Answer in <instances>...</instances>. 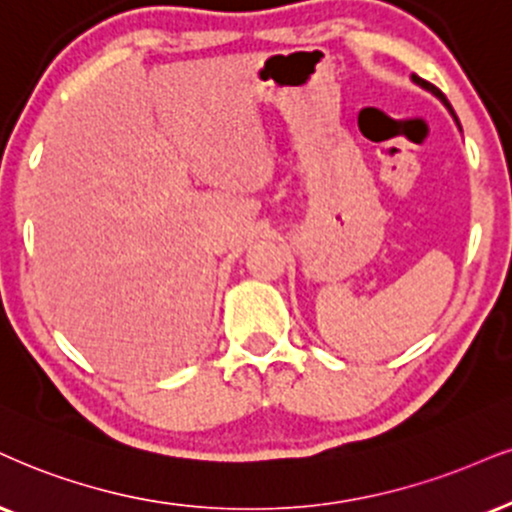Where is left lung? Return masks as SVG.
<instances>
[{"instance_id":"obj_1","label":"left lung","mask_w":512,"mask_h":512,"mask_svg":"<svg viewBox=\"0 0 512 512\" xmlns=\"http://www.w3.org/2000/svg\"><path fill=\"white\" fill-rule=\"evenodd\" d=\"M413 80L415 82H418V85H422V87H425V90H430V92H434V94H437V97L441 99V102H444L446 106H449V109H451V104L449 102H446V97H444V94H441V90H437V87H434L432 85V82H427V80H422V78H418V75H413ZM453 113V111H451ZM453 118H456V113H453ZM456 121H458V118H456Z\"/></svg>"}]
</instances>
